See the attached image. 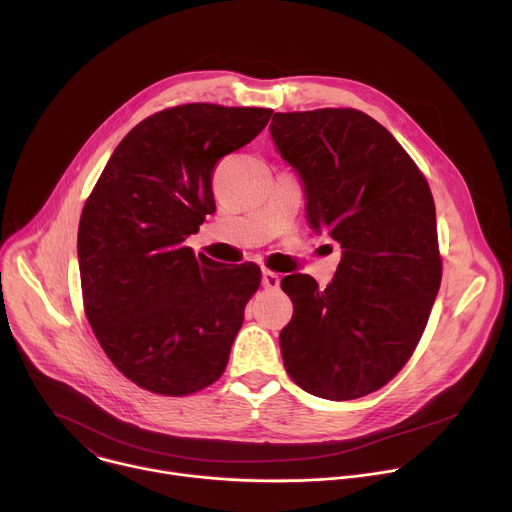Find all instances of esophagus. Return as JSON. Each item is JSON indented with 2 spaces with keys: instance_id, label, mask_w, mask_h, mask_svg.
I'll use <instances>...</instances> for the list:
<instances>
[{
  "instance_id": "obj_1",
  "label": "esophagus",
  "mask_w": 512,
  "mask_h": 512,
  "mask_svg": "<svg viewBox=\"0 0 512 512\" xmlns=\"http://www.w3.org/2000/svg\"><path fill=\"white\" fill-rule=\"evenodd\" d=\"M261 285H263L265 289H277V287H279V275L273 273V271H269V269H265V271L261 273Z\"/></svg>"
}]
</instances>
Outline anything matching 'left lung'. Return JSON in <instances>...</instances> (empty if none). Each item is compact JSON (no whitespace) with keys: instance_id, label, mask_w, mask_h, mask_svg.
I'll return each instance as SVG.
<instances>
[{"instance_id":"obj_1","label":"left lung","mask_w":512,"mask_h":512,"mask_svg":"<svg viewBox=\"0 0 512 512\" xmlns=\"http://www.w3.org/2000/svg\"><path fill=\"white\" fill-rule=\"evenodd\" d=\"M271 139L302 182L306 218L342 247L320 289L294 273L279 332L287 375L348 401L387 385L413 354L442 283L431 190L399 141L356 109L275 113Z\"/></svg>"}]
</instances>
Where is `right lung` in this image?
Listing matches in <instances>:
<instances>
[{
  "mask_svg": "<svg viewBox=\"0 0 512 512\" xmlns=\"http://www.w3.org/2000/svg\"><path fill=\"white\" fill-rule=\"evenodd\" d=\"M271 109L190 103L137 123L115 148L79 225L89 324L135 385L182 397L223 375L261 273L194 255L214 212L210 176L255 139Z\"/></svg>",
  "mask_w": 512,
  "mask_h": 512,
  "instance_id": "add662e5",
  "label": "right lung"
}]
</instances>
